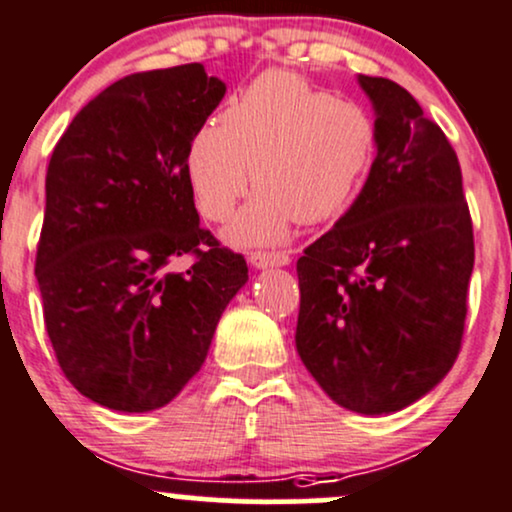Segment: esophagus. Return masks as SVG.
<instances>
[{"instance_id": "obj_1", "label": "esophagus", "mask_w": 512, "mask_h": 512, "mask_svg": "<svg viewBox=\"0 0 512 512\" xmlns=\"http://www.w3.org/2000/svg\"><path fill=\"white\" fill-rule=\"evenodd\" d=\"M250 265L255 269H265V267H286L291 262L289 252H269V250H255L247 255Z\"/></svg>"}]
</instances>
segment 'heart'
I'll return each mask as SVG.
<instances>
[{
  "instance_id": "b5f03b06",
  "label": "heart",
  "mask_w": 512,
  "mask_h": 512,
  "mask_svg": "<svg viewBox=\"0 0 512 512\" xmlns=\"http://www.w3.org/2000/svg\"><path fill=\"white\" fill-rule=\"evenodd\" d=\"M376 153L372 111L291 72H267L228 106L223 123L194 133L187 177L196 209L213 223L230 218L255 182L260 189L226 238L269 245L282 243L299 218L320 223L350 209Z\"/></svg>"
}]
</instances>
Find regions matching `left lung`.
I'll return each instance as SVG.
<instances>
[{"instance_id": "left-lung-1", "label": "left lung", "mask_w": 512, "mask_h": 512, "mask_svg": "<svg viewBox=\"0 0 512 512\" xmlns=\"http://www.w3.org/2000/svg\"><path fill=\"white\" fill-rule=\"evenodd\" d=\"M379 153L350 211L296 262V350L347 411H401L462 350L474 228L462 167L401 84L359 75Z\"/></svg>"}]
</instances>
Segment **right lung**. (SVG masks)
Instances as JSON below:
<instances>
[{"label":"right lung","instance_id":"add662e5","mask_svg":"<svg viewBox=\"0 0 512 512\" xmlns=\"http://www.w3.org/2000/svg\"><path fill=\"white\" fill-rule=\"evenodd\" d=\"M226 84L189 63L136 72L72 119L46 174L36 252L43 318L82 396L123 413L170 403L199 372L243 255L199 226L187 148ZM189 254L187 273H167Z\"/></svg>","mask_w":512,"mask_h":512}]
</instances>
